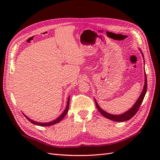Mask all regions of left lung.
I'll use <instances>...</instances> for the list:
<instances>
[{
	"instance_id": "left-lung-1",
	"label": "left lung",
	"mask_w": 160,
	"mask_h": 160,
	"mask_svg": "<svg viewBox=\"0 0 160 160\" xmlns=\"http://www.w3.org/2000/svg\"><path fill=\"white\" fill-rule=\"evenodd\" d=\"M142 55H143V53H142ZM147 87H148L147 77H146V74L145 73V85H144V87H143V89L142 92V94L140 95L139 98H138V101H136V103L134 104L133 107L131 108L129 111H126V112L122 114V115H115L109 114L107 112H105V111H104L102 109H101L99 107V105L98 104V103H97L96 101H95V104H96V106H97V108H98V109L99 110V111L101 115H103L105 118H108L109 119L115 121V122H125V121H128V120L130 119L131 118H132L133 116L135 115V113L138 112V111L139 110L140 105H141L142 101L144 99V97H145V95H146V91H147Z\"/></svg>"
}]
</instances>
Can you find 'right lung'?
Listing matches in <instances>:
<instances>
[{
  "label": "right lung",
  "mask_w": 160,
  "mask_h": 160,
  "mask_svg": "<svg viewBox=\"0 0 160 160\" xmlns=\"http://www.w3.org/2000/svg\"><path fill=\"white\" fill-rule=\"evenodd\" d=\"M69 98L68 99V101H67V107L65 109V111H63V113H62L59 118H57L55 120L52 121V122H49V123H39V122H35V121H32V119H29L28 117H27V116L25 115H24L25 116V118L29 121V122L35 125H39V126H51V125H54L57 123H59L64 118L65 116L66 115V114L67 113V111H68V109H69Z\"/></svg>",
  "instance_id": "1"
}]
</instances>
